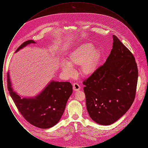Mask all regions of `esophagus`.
I'll return each instance as SVG.
<instances>
[{"mask_svg":"<svg viewBox=\"0 0 148 148\" xmlns=\"http://www.w3.org/2000/svg\"><path fill=\"white\" fill-rule=\"evenodd\" d=\"M73 90L74 91H77V90H79L80 89V86L78 84L75 83L73 84Z\"/></svg>","mask_w":148,"mask_h":148,"instance_id":"1","label":"esophagus"}]
</instances>
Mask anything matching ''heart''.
<instances>
[{
    "label": "heart",
    "mask_w": 148,
    "mask_h": 148,
    "mask_svg": "<svg viewBox=\"0 0 148 148\" xmlns=\"http://www.w3.org/2000/svg\"><path fill=\"white\" fill-rule=\"evenodd\" d=\"M100 52L90 42L83 43L71 51L68 60L61 63L64 73L71 76L74 73V67L80 66V73L85 77L89 76L95 71L100 59Z\"/></svg>",
    "instance_id": "obj_1"
}]
</instances>
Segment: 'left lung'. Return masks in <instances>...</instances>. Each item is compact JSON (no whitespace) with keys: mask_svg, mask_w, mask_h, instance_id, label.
I'll return each mask as SVG.
<instances>
[{"mask_svg":"<svg viewBox=\"0 0 148 148\" xmlns=\"http://www.w3.org/2000/svg\"><path fill=\"white\" fill-rule=\"evenodd\" d=\"M113 48L105 63L83 82L86 106L92 119L112 124L134 101L138 70L131 51L113 35Z\"/></svg>","mask_w":148,"mask_h":148,"instance_id":"1","label":"left lung"}]
</instances>
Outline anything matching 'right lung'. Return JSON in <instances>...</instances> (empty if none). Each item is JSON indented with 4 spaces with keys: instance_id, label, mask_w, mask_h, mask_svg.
<instances>
[{
    "instance_id": "add662e5",
    "label": "right lung",
    "mask_w": 148,
    "mask_h": 148,
    "mask_svg": "<svg viewBox=\"0 0 148 148\" xmlns=\"http://www.w3.org/2000/svg\"><path fill=\"white\" fill-rule=\"evenodd\" d=\"M34 43L35 42L33 40H27L15 52ZM7 83L9 94L19 112L30 124L42 129L50 128L59 122L73 92L71 83L53 80L35 97L21 98L12 88L9 73Z\"/></svg>"
}]
</instances>
